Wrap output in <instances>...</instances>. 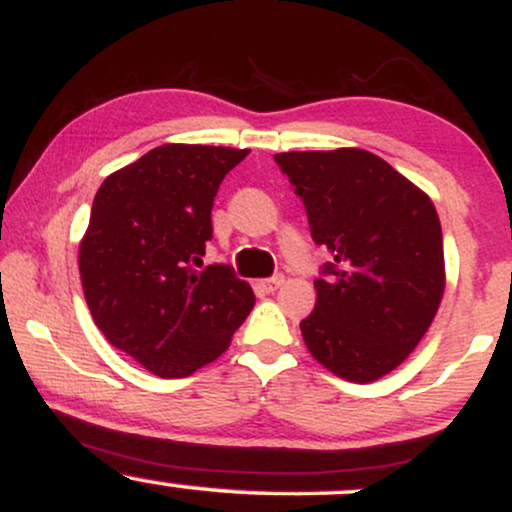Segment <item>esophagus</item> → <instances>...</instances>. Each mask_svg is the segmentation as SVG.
Returning <instances> with one entry per match:
<instances>
[{
	"label": "esophagus",
	"mask_w": 512,
	"mask_h": 512,
	"mask_svg": "<svg viewBox=\"0 0 512 512\" xmlns=\"http://www.w3.org/2000/svg\"><path fill=\"white\" fill-rule=\"evenodd\" d=\"M281 284H284V276H274V279H264V281H260V289H262L264 293H274L276 289H279Z\"/></svg>",
	"instance_id": "esophagus-1"
}]
</instances>
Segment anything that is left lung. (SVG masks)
Listing matches in <instances>:
<instances>
[{
	"mask_svg": "<svg viewBox=\"0 0 512 512\" xmlns=\"http://www.w3.org/2000/svg\"><path fill=\"white\" fill-rule=\"evenodd\" d=\"M274 161L303 199L313 240L332 255L303 342L337 378L375 383L407 361L443 301L438 211L370 151H289Z\"/></svg>",
	"mask_w": 512,
	"mask_h": 512,
	"instance_id": "8db88e82",
	"label": "left lung"
}]
</instances>
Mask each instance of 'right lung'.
<instances>
[{
    "mask_svg": "<svg viewBox=\"0 0 512 512\" xmlns=\"http://www.w3.org/2000/svg\"><path fill=\"white\" fill-rule=\"evenodd\" d=\"M248 149L163 144L115 170L93 199L79 274L93 322L158 378H187L231 346L255 305L231 267L199 272L221 180Z\"/></svg>",
    "mask_w": 512,
    "mask_h": 512,
    "instance_id": "add662e5",
    "label": "right lung"
}]
</instances>
